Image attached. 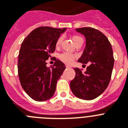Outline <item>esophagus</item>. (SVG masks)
<instances>
[{"label": "esophagus", "mask_w": 128, "mask_h": 128, "mask_svg": "<svg viewBox=\"0 0 128 128\" xmlns=\"http://www.w3.org/2000/svg\"><path fill=\"white\" fill-rule=\"evenodd\" d=\"M66 68H70L71 66H69V65H66Z\"/></svg>", "instance_id": "obj_1"}]
</instances>
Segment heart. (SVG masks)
<instances>
[{
	"label": "heart",
	"instance_id": "b5f03b06",
	"mask_svg": "<svg viewBox=\"0 0 128 128\" xmlns=\"http://www.w3.org/2000/svg\"><path fill=\"white\" fill-rule=\"evenodd\" d=\"M72 39L74 42L76 44L78 41L80 40H82V38L78 36H74L72 38ZM62 41V37H60L57 40L56 43V48H58L59 46H60ZM76 57V56L75 54H71V53H69V52H63V53L60 54V56H59V58L60 59V60H62V62L66 63V64H71L73 62V60H74V59Z\"/></svg>",
	"mask_w": 128,
	"mask_h": 128
}]
</instances>
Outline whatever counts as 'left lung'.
<instances>
[{
  "mask_svg": "<svg viewBox=\"0 0 128 128\" xmlns=\"http://www.w3.org/2000/svg\"><path fill=\"white\" fill-rule=\"evenodd\" d=\"M77 32L84 35L86 46L78 62L90 63L82 73L74 68L76 77L70 82V88L76 97L92 100L102 94L110 82L114 60L112 47L100 31L90 27L76 28Z\"/></svg>",
  "mask_w": 128,
  "mask_h": 128,
  "instance_id": "obj_1",
  "label": "left lung"
}]
</instances>
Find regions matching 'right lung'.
Returning a JSON list of instances; mask_svg holds the SVG:
<instances>
[{"mask_svg": "<svg viewBox=\"0 0 128 128\" xmlns=\"http://www.w3.org/2000/svg\"><path fill=\"white\" fill-rule=\"evenodd\" d=\"M66 30L40 26L32 31L21 44L18 64L19 80L34 100L44 102L54 95L66 66L56 60L53 67H47L46 60L55 51L56 41Z\"/></svg>", "mask_w": 128, "mask_h": 128, "instance_id": "right-lung-1", "label": "right lung"}]
</instances>
